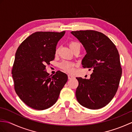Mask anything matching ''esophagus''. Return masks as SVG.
Returning a JSON list of instances; mask_svg holds the SVG:
<instances>
[{"mask_svg":"<svg viewBox=\"0 0 132 132\" xmlns=\"http://www.w3.org/2000/svg\"><path fill=\"white\" fill-rule=\"evenodd\" d=\"M74 78V77L72 76V75H70V74L68 75V79H72V78Z\"/></svg>","mask_w":132,"mask_h":132,"instance_id":"esophagus-1","label":"esophagus"}]
</instances>
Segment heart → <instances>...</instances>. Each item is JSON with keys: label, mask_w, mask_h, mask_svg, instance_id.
I'll return each instance as SVG.
<instances>
[{"label": "heart", "mask_w": 132, "mask_h": 132, "mask_svg": "<svg viewBox=\"0 0 132 132\" xmlns=\"http://www.w3.org/2000/svg\"><path fill=\"white\" fill-rule=\"evenodd\" d=\"M69 46L71 49L74 51V50L76 49H80V44L77 41L72 40L69 43ZM60 50V47L57 46L55 49V54L57 55ZM76 66V64L75 63L72 62L65 61L64 60L62 61L59 64V66L60 68L62 69L64 71L69 72V73H71L74 70V67Z\"/></svg>", "instance_id": "obj_1"}]
</instances>
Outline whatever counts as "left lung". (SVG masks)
<instances>
[{
	"mask_svg": "<svg viewBox=\"0 0 132 132\" xmlns=\"http://www.w3.org/2000/svg\"><path fill=\"white\" fill-rule=\"evenodd\" d=\"M86 50L82 67L93 70L90 78L77 77L75 95L80 105L91 109L106 105L115 95L122 74L119 52L103 33L94 30L72 31Z\"/></svg>",
	"mask_w": 132,
	"mask_h": 132,
	"instance_id": "left-lung-1",
	"label": "left lung"
}]
</instances>
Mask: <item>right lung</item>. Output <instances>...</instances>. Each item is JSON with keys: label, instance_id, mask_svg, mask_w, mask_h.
I'll return each instance as SVG.
<instances>
[{"label": "right lung", "instance_id": "obj_1", "mask_svg": "<svg viewBox=\"0 0 132 132\" xmlns=\"http://www.w3.org/2000/svg\"><path fill=\"white\" fill-rule=\"evenodd\" d=\"M64 33L36 32L16 50L12 69L14 88L20 99L33 109L44 110L54 105L68 81V75L63 72L57 71L51 77L46 71Z\"/></svg>", "mask_w": 132, "mask_h": 132}]
</instances>
